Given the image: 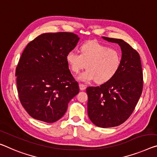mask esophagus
Segmentation results:
<instances>
[{
  "label": "esophagus",
  "instance_id": "1",
  "mask_svg": "<svg viewBox=\"0 0 157 157\" xmlns=\"http://www.w3.org/2000/svg\"><path fill=\"white\" fill-rule=\"evenodd\" d=\"M79 88H80L81 90H83L86 88V86L85 85H83V84L80 83V84H79Z\"/></svg>",
  "mask_w": 157,
  "mask_h": 157
}]
</instances>
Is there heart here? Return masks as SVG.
<instances>
[{
  "mask_svg": "<svg viewBox=\"0 0 157 157\" xmlns=\"http://www.w3.org/2000/svg\"><path fill=\"white\" fill-rule=\"evenodd\" d=\"M79 54L76 50H70L66 56L67 64L74 73H79L86 67L88 68L79 75V80L105 83L119 71L121 55L115 48L93 40L82 45Z\"/></svg>",
  "mask_w": 157,
  "mask_h": 157,
  "instance_id": "heart-1",
  "label": "heart"
}]
</instances>
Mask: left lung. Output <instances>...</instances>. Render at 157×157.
Returning a JSON list of instances; mask_svg holds the SVG:
<instances>
[{
  "instance_id": "obj_1",
  "label": "left lung",
  "mask_w": 157,
  "mask_h": 157,
  "mask_svg": "<svg viewBox=\"0 0 157 157\" xmlns=\"http://www.w3.org/2000/svg\"><path fill=\"white\" fill-rule=\"evenodd\" d=\"M102 38L119 44L121 64L110 81L86 88L88 114L95 126L111 128L122 124L133 112L143 92V73L139 53L128 43L117 38Z\"/></svg>"
}]
</instances>
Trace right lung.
I'll list each match as a JSON object with an SVG mask.
<instances>
[{
  "instance_id": "add662e5",
  "label": "right lung",
  "mask_w": 157,
  "mask_h": 157,
  "mask_svg": "<svg viewBox=\"0 0 157 157\" xmlns=\"http://www.w3.org/2000/svg\"><path fill=\"white\" fill-rule=\"evenodd\" d=\"M79 40L71 32L42 33L28 43L16 67L21 105L33 119L53 123L63 117L79 92L67 54Z\"/></svg>"
}]
</instances>
